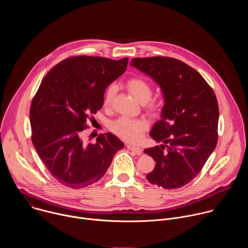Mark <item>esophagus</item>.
Here are the masks:
<instances>
[{"label":"esophagus","instance_id":"34e87169","mask_svg":"<svg viewBox=\"0 0 248 248\" xmlns=\"http://www.w3.org/2000/svg\"><path fill=\"white\" fill-rule=\"evenodd\" d=\"M126 147H127V149H129L130 151L134 152L136 155H141V153H142V149H141V148L138 147V146H134V145H131V144H127Z\"/></svg>","mask_w":248,"mask_h":248}]
</instances>
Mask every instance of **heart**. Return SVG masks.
Masks as SVG:
<instances>
[{
    "instance_id": "b5f03b06",
    "label": "heart",
    "mask_w": 248,
    "mask_h": 248,
    "mask_svg": "<svg viewBox=\"0 0 248 248\" xmlns=\"http://www.w3.org/2000/svg\"><path fill=\"white\" fill-rule=\"evenodd\" d=\"M125 87L135 100L141 105L146 104V109L152 116H157L161 112L162 104L160 101L150 100L152 96L151 85L143 78H132L125 82ZM117 87L115 84H110L105 90L103 103L105 107H111ZM111 130L120 138L127 142H137L143 135V132L148 128V124L144 120H132L122 117L110 124Z\"/></svg>"
}]
</instances>
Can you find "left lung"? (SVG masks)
Here are the masks:
<instances>
[{
  "instance_id": "obj_1",
  "label": "left lung",
  "mask_w": 248,
  "mask_h": 248,
  "mask_svg": "<svg viewBox=\"0 0 248 248\" xmlns=\"http://www.w3.org/2000/svg\"><path fill=\"white\" fill-rule=\"evenodd\" d=\"M130 65L161 88L164 107L150 136L161 142L145 154L156 162L146 175L165 189L187 185L202 170L218 141L219 107L214 91L194 68L168 57L134 58Z\"/></svg>"
}]
</instances>
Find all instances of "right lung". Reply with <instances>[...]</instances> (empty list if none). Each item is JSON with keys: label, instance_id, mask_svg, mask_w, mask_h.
I'll use <instances>...</instances> for the list:
<instances>
[{"label": "right lung", "instance_id": "1", "mask_svg": "<svg viewBox=\"0 0 248 248\" xmlns=\"http://www.w3.org/2000/svg\"><path fill=\"white\" fill-rule=\"evenodd\" d=\"M127 58H68L42 80L30 108L32 143L54 178L70 188L98 182L124 143L114 134H100L94 144L81 138L86 121L103 106L107 86L126 69Z\"/></svg>", "mask_w": 248, "mask_h": 248}]
</instances>
